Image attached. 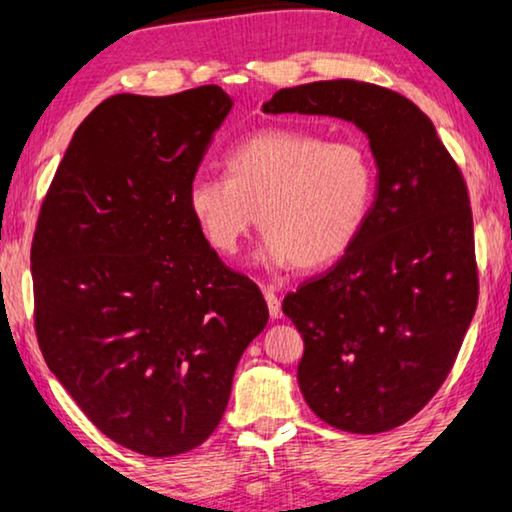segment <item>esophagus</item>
<instances>
[{"label":"esophagus","mask_w":512,"mask_h":512,"mask_svg":"<svg viewBox=\"0 0 512 512\" xmlns=\"http://www.w3.org/2000/svg\"><path fill=\"white\" fill-rule=\"evenodd\" d=\"M263 293H265V300H268L270 316H272V318H281V300H279L277 291H274V288H265Z\"/></svg>","instance_id":"1"}]
</instances>
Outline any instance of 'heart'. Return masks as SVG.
I'll use <instances>...</instances> for the list:
<instances>
[{"mask_svg": "<svg viewBox=\"0 0 512 512\" xmlns=\"http://www.w3.org/2000/svg\"><path fill=\"white\" fill-rule=\"evenodd\" d=\"M224 168L226 177H196L187 194L198 231L224 256L258 219V263L325 268L353 247L372 212L376 168L353 140L265 129L235 145Z\"/></svg>", "mask_w": 512, "mask_h": 512, "instance_id": "obj_1", "label": "heart"}]
</instances>
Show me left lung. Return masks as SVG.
<instances>
[{"instance_id": "1", "label": "left lung", "mask_w": 512, "mask_h": 512, "mask_svg": "<svg viewBox=\"0 0 512 512\" xmlns=\"http://www.w3.org/2000/svg\"><path fill=\"white\" fill-rule=\"evenodd\" d=\"M263 113L328 115L365 133L379 177L360 238L284 298L305 339L309 409L353 434L395 429L446 381L478 305L469 191L429 117L358 80L274 92Z\"/></svg>"}]
</instances>
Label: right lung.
Listing matches in <instances>:
<instances>
[{"mask_svg":"<svg viewBox=\"0 0 512 512\" xmlns=\"http://www.w3.org/2000/svg\"><path fill=\"white\" fill-rule=\"evenodd\" d=\"M231 108L217 85L110 96L73 133L36 221L46 365L108 439L147 457L182 455L217 429L270 316L187 205Z\"/></svg>","mask_w":512,"mask_h":512,"instance_id":"right-lung-1","label":"right lung"}]
</instances>
